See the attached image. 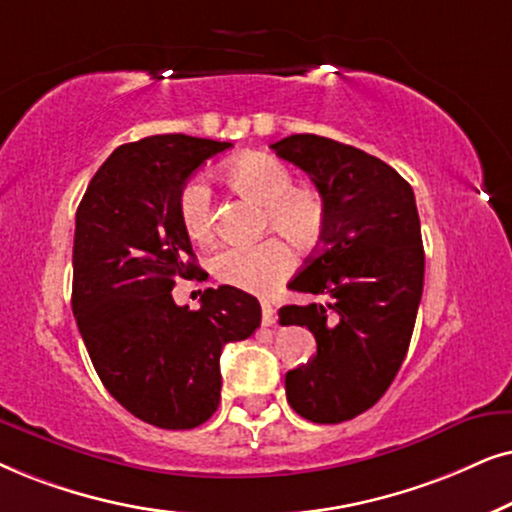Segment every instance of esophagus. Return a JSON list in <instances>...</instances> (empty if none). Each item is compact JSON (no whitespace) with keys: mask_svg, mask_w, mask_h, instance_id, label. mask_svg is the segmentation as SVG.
<instances>
[{"mask_svg":"<svg viewBox=\"0 0 512 512\" xmlns=\"http://www.w3.org/2000/svg\"><path fill=\"white\" fill-rule=\"evenodd\" d=\"M262 323L264 325H274L276 323V311L269 302H262Z\"/></svg>","mask_w":512,"mask_h":512,"instance_id":"34e87169","label":"esophagus"}]
</instances>
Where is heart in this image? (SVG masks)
Masks as SVG:
<instances>
[{
    "mask_svg": "<svg viewBox=\"0 0 512 512\" xmlns=\"http://www.w3.org/2000/svg\"><path fill=\"white\" fill-rule=\"evenodd\" d=\"M224 180L238 194L260 203L262 229L276 231L292 248L311 250L323 241L327 206L318 189L295 185L288 163L267 152H245L224 168ZM177 217L185 234L196 243L213 238V206L201 182H187L177 196ZM210 274L224 285L245 292H269L292 269V255L278 238L255 245H222L210 257Z\"/></svg>",
    "mask_w": 512,
    "mask_h": 512,
    "instance_id": "obj_1",
    "label": "heart"
}]
</instances>
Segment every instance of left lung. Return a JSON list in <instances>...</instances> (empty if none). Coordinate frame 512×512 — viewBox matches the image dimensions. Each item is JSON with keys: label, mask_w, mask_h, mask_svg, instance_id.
Here are the masks:
<instances>
[{"label": "left lung", "mask_w": 512, "mask_h": 512, "mask_svg": "<svg viewBox=\"0 0 512 512\" xmlns=\"http://www.w3.org/2000/svg\"><path fill=\"white\" fill-rule=\"evenodd\" d=\"M323 196V245L288 288L325 304L283 306L281 325H306L316 356L285 374L288 403L313 424H342L377 403L407 356L424 245L412 187L377 156L302 133L271 145Z\"/></svg>", "instance_id": "8db88e82"}]
</instances>
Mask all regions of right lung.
<instances>
[{
    "instance_id": "add662e5",
    "label": "right lung",
    "mask_w": 512,
    "mask_h": 512,
    "mask_svg": "<svg viewBox=\"0 0 512 512\" xmlns=\"http://www.w3.org/2000/svg\"><path fill=\"white\" fill-rule=\"evenodd\" d=\"M192 135H152L109 154L77 208L72 311L98 377L147 424L187 431L220 405L224 344L260 327V302L220 285L177 306L175 278L199 271L177 196L199 166L229 149Z\"/></svg>"
}]
</instances>
